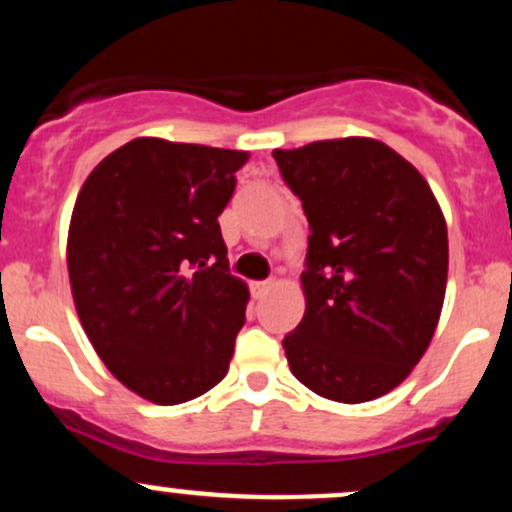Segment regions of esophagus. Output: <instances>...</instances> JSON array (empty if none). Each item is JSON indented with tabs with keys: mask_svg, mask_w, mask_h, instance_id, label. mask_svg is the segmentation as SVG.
I'll use <instances>...</instances> for the list:
<instances>
[{
	"mask_svg": "<svg viewBox=\"0 0 512 512\" xmlns=\"http://www.w3.org/2000/svg\"><path fill=\"white\" fill-rule=\"evenodd\" d=\"M272 286L274 281H255V284H252V293H255V298H262Z\"/></svg>",
	"mask_w": 512,
	"mask_h": 512,
	"instance_id": "obj_1",
	"label": "esophagus"
}]
</instances>
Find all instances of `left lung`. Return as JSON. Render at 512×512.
<instances>
[{
  "mask_svg": "<svg viewBox=\"0 0 512 512\" xmlns=\"http://www.w3.org/2000/svg\"><path fill=\"white\" fill-rule=\"evenodd\" d=\"M310 236L305 315L284 337L291 373L315 395L361 404L397 387L436 332L448 228L421 173L375 139L274 151Z\"/></svg>",
  "mask_w": 512,
  "mask_h": 512,
  "instance_id": "1",
  "label": "left lung"
}]
</instances>
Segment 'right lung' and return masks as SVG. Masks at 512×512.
I'll return each mask as SVG.
<instances>
[{"label":"right lung","mask_w":512,"mask_h":512,"mask_svg":"<svg viewBox=\"0 0 512 512\" xmlns=\"http://www.w3.org/2000/svg\"><path fill=\"white\" fill-rule=\"evenodd\" d=\"M245 151L132 139L76 197L67 267L81 325L110 373L154 404L219 385L245 325L219 216Z\"/></svg>","instance_id":"add662e5"}]
</instances>
